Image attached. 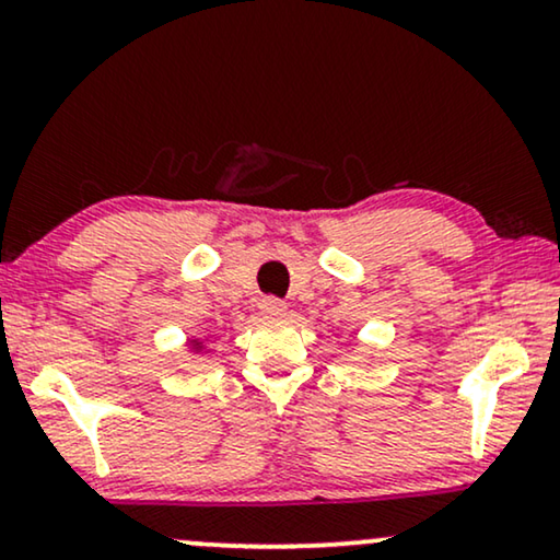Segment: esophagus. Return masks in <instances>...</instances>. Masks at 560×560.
<instances>
[{"instance_id":"34e87169","label":"esophagus","mask_w":560,"mask_h":560,"mask_svg":"<svg viewBox=\"0 0 560 560\" xmlns=\"http://www.w3.org/2000/svg\"><path fill=\"white\" fill-rule=\"evenodd\" d=\"M259 311H262L265 318H282L288 313V305L278 301V298H265V301L259 303Z\"/></svg>"}]
</instances>
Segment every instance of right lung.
<instances>
[{
  "instance_id": "right-lung-1",
  "label": "right lung",
  "mask_w": 560,
  "mask_h": 560,
  "mask_svg": "<svg viewBox=\"0 0 560 560\" xmlns=\"http://www.w3.org/2000/svg\"><path fill=\"white\" fill-rule=\"evenodd\" d=\"M188 347H190V351H194V354H198V351L203 349V341L201 339H188Z\"/></svg>"
}]
</instances>
